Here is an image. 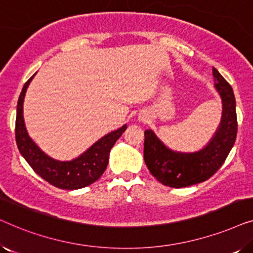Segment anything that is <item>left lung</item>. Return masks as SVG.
<instances>
[{"instance_id": "1", "label": "left lung", "mask_w": 253, "mask_h": 253, "mask_svg": "<svg viewBox=\"0 0 253 253\" xmlns=\"http://www.w3.org/2000/svg\"><path fill=\"white\" fill-rule=\"evenodd\" d=\"M214 88L222 102L219 126L205 146L195 152H178L162 143L154 131L145 130L144 160L151 174L170 188H185L209 179L223 165L237 134L236 101L231 86L213 68Z\"/></svg>"}]
</instances>
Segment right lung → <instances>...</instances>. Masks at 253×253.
Listing matches in <instances>:
<instances>
[{
  "label": "right lung",
  "mask_w": 253,
  "mask_h": 253,
  "mask_svg": "<svg viewBox=\"0 0 253 253\" xmlns=\"http://www.w3.org/2000/svg\"><path fill=\"white\" fill-rule=\"evenodd\" d=\"M34 76L36 74L25 83L20 92L18 103H17L16 143L20 154L38 175L56 188L77 190L91 185L92 183L98 181L103 171L106 170L108 166L110 150L126 131V124L100 138L84 153L72 160L61 161L53 159L34 143L27 133L25 122H24V99Z\"/></svg>",
  "instance_id": "right-lung-1"
}]
</instances>
